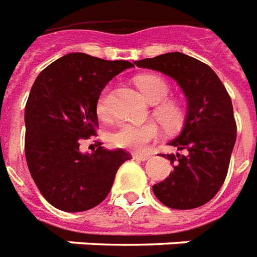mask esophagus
<instances>
[{
    "label": "esophagus",
    "mask_w": 257,
    "mask_h": 257,
    "mask_svg": "<svg viewBox=\"0 0 257 257\" xmlns=\"http://www.w3.org/2000/svg\"><path fill=\"white\" fill-rule=\"evenodd\" d=\"M133 158H134V159H137V161H148V159H151V155L134 154L133 155Z\"/></svg>",
    "instance_id": "1"
}]
</instances>
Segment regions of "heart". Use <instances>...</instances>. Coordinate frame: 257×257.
I'll list each match as a JSON object with an SVG mask.
<instances>
[{
  "label": "heart",
  "mask_w": 257,
  "mask_h": 257,
  "mask_svg": "<svg viewBox=\"0 0 257 257\" xmlns=\"http://www.w3.org/2000/svg\"><path fill=\"white\" fill-rule=\"evenodd\" d=\"M138 90L143 92L145 99L151 103H155L152 109L154 117L169 132H176L184 123V108L176 99H165L169 95V84L166 80L156 74H143L136 80ZM95 110L98 117L102 120H109L112 117V110L109 105V92L103 90L98 96L95 103ZM161 137L159 125L154 121H148L144 124H133L124 123L117 127L112 136L110 143L114 147L128 149L133 152H145L152 143Z\"/></svg>",
  "instance_id": "1"
}]
</instances>
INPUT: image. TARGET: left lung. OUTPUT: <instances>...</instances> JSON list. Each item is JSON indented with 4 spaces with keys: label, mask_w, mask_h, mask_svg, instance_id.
Masks as SVG:
<instances>
[{
    "label": "left lung",
    "mask_w": 257,
    "mask_h": 257,
    "mask_svg": "<svg viewBox=\"0 0 257 257\" xmlns=\"http://www.w3.org/2000/svg\"><path fill=\"white\" fill-rule=\"evenodd\" d=\"M136 65L174 79L188 99L183 132L170 143L178 152L166 155L174 170L155 184L154 194L172 209L202 206L219 192L228 173L236 140L231 96L206 63L181 52L141 59Z\"/></svg>",
    "instance_id": "1"
}]
</instances>
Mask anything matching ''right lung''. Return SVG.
<instances>
[{"instance_id":"add662e5","label":"right lung","mask_w":257,"mask_h":257,"mask_svg":"<svg viewBox=\"0 0 257 257\" xmlns=\"http://www.w3.org/2000/svg\"><path fill=\"white\" fill-rule=\"evenodd\" d=\"M132 66L76 52L52 62L34 81L25 110V154L38 191L56 209L84 212L99 205L119 167L132 158L99 141L92 155L79 149L96 136L95 103L103 87Z\"/></svg>"}]
</instances>
